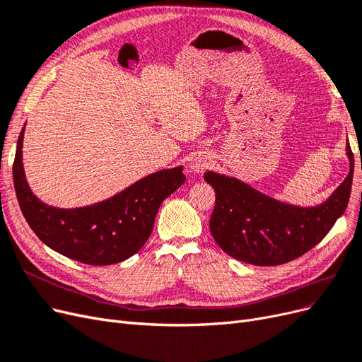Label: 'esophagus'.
I'll return each mask as SVG.
<instances>
[{
	"label": "esophagus",
	"mask_w": 362,
	"mask_h": 362,
	"mask_svg": "<svg viewBox=\"0 0 362 362\" xmlns=\"http://www.w3.org/2000/svg\"><path fill=\"white\" fill-rule=\"evenodd\" d=\"M209 158L207 156H204V155H197V156H194L192 159H191V164H189V167H191V170L194 171V173H203L207 167H209Z\"/></svg>",
	"instance_id": "34e87169"
}]
</instances>
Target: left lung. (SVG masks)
Returning a JSON list of instances; mask_svg holds the SVG:
<instances>
[{"label": "left lung", "instance_id": "1", "mask_svg": "<svg viewBox=\"0 0 362 362\" xmlns=\"http://www.w3.org/2000/svg\"><path fill=\"white\" fill-rule=\"evenodd\" d=\"M349 174L322 204L300 207L283 203L236 177L214 171L204 180L215 189L209 221L219 248L233 259L255 266H276L305 254L328 235L349 203L354 179V153L346 144Z\"/></svg>", "mask_w": 362, "mask_h": 362}]
</instances>
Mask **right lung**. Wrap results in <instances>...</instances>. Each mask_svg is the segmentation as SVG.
<instances>
[{"instance_id":"1","label":"right lung","mask_w":362,"mask_h":362,"mask_svg":"<svg viewBox=\"0 0 362 362\" xmlns=\"http://www.w3.org/2000/svg\"><path fill=\"white\" fill-rule=\"evenodd\" d=\"M25 124L18 138L13 183L22 215L36 236L64 257L93 266L120 263L141 250L159 206L186 180L183 167L151 173L95 204L54 207L34 195L27 182L22 162Z\"/></svg>"}]
</instances>
